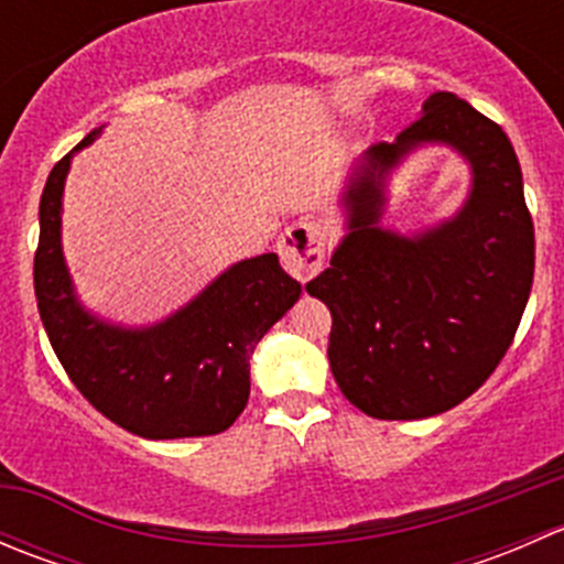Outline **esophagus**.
<instances>
[{
  "label": "esophagus",
  "instance_id": "34e87169",
  "mask_svg": "<svg viewBox=\"0 0 564 564\" xmlns=\"http://www.w3.org/2000/svg\"><path fill=\"white\" fill-rule=\"evenodd\" d=\"M324 246H327V237L322 226L314 220H294L278 240V256L286 272H292L297 281H308L322 270Z\"/></svg>",
  "mask_w": 564,
  "mask_h": 564
}]
</instances>
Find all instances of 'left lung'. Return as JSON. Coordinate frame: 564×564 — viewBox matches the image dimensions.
<instances>
[{
    "label": "left lung",
    "instance_id": "obj_1",
    "mask_svg": "<svg viewBox=\"0 0 564 564\" xmlns=\"http://www.w3.org/2000/svg\"><path fill=\"white\" fill-rule=\"evenodd\" d=\"M436 143L467 161L470 196L429 230H388L389 174ZM340 207L344 240L305 286L333 314L327 357L340 392L377 420L458 406L510 349L532 289L534 229L513 144L466 100L434 93L392 144L362 152Z\"/></svg>",
    "mask_w": 564,
    "mask_h": 564
}]
</instances>
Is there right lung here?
Returning a JSON list of instances; mask_svg holds the SVG:
<instances>
[{
  "label": "right lung",
  "instance_id": "right-lung-1",
  "mask_svg": "<svg viewBox=\"0 0 564 564\" xmlns=\"http://www.w3.org/2000/svg\"><path fill=\"white\" fill-rule=\"evenodd\" d=\"M84 135L40 196L35 294L62 368L111 423L144 440L213 436L229 429L250 395V357L267 329L300 300L275 253L242 259L163 322L124 327L84 308L62 253V193Z\"/></svg>",
  "mask_w": 564,
  "mask_h": 564
}]
</instances>
